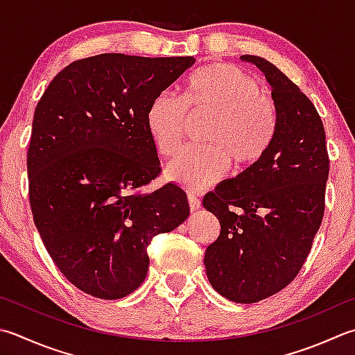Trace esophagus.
<instances>
[{"instance_id":"esophagus-1","label":"esophagus","mask_w":355,"mask_h":355,"mask_svg":"<svg viewBox=\"0 0 355 355\" xmlns=\"http://www.w3.org/2000/svg\"><path fill=\"white\" fill-rule=\"evenodd\" d=\"M187 201H189V207H191V211H197L198 207L201 206V201H200V198H198V196L197 193H187Z\"/></svg>"}]
</instances>
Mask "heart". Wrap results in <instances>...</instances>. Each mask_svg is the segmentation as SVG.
Returning a JSON list of instances; mask_svg holds the SVG:
<instances>
[{
    "label": "heart",
    "instance_id": "heart-1",
    "mask_svg": "<svg viewBox=\"0 0 355 355\" xmlns=\"http://www.w3.org/2000/svg\"><path fill=\"white\" fill-rule=\"evenodd\" d=\"M186 112L212 115L201 137L206 146L183 149L166 169L169 180L191 191L217 183L226 175L229 162L235 169L259 163L279 129L275 104L261 95L259 81L226 62L200 67L187 76L182 98L162 92L149 103L146 129L159 155L177 152Z\"/></svg>",
    "mask_w": 355,
    "mask_h": 355
}]
</instances>
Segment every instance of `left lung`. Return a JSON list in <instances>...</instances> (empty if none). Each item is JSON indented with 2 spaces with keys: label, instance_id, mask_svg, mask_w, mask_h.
Segmentation results:
<instances>
[{
  "label": "left lung",
  "instance_id": "8db88e82",
  "mask_svg": "<svg viewBox=\"0 0 355 355\" xmlns=\"http://www.w3.org/2000/svg\"><path fill=\"white\" fill-rule=\"evenodd\" d=\"M240 60L266 76L279 129L259 163L205 196V209L221 226L205 266L220 295L255 303L286 288L306 261L324 214L329 158L322 118L308 96L265 58Z\"/></svg>",
  "mask_w": 355,
  "mask_h": 355
}]
</instances>
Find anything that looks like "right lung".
Returning <instances> with one entry per match:
<instances>
[{
	"label": "right lung",
	"instance_id": "obj_1",
	"mask_svg": "<svg viewBox=\"0 0 355 355\" xmlns=\"http://www.w3.org/2000/svg\"><path fill=\"white\" fill-rule=\"evenodd\" d=\"M196 58L101 53L47 86L27 150L35 226L61 274L96 298L129 295L148 275V246L189 217L182 187L148 186L162 171L146 129L149 103Z\"/></svg>",
	"mask_w": 355,
	"mask_h": 355
}]
</instances>
